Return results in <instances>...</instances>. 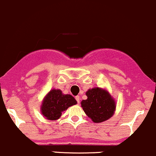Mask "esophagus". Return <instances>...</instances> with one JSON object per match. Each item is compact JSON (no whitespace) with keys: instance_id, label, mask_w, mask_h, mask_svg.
Here are the masks:
<instances>
[{"instance_id":"obj_1","label":"esophagus","mask_w":156,"mask_h":156,"mask_svg":"<svg viewBox=\"0 0 156 156\" xmlns=\"http://www.w3.org/2000/svg\"><path fill=\"white\" fill-rule=\"evenodd\" d=\"M75 98H76V101H77V103L79 104V103H80V96H79V95L76 96V97H75Z\"/></svg>"}]
</instances>
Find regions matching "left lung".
Segmentation results:
<instances>
[{
	"mask_svg": "<svg viewBox=\"0 0 156 156\" xmlns=\"http://www.w3.org/2000/svg\"><path fill=\"white\" fill-rule=\"evenodd\" d=\"M86 94L87 99L82 101L81 107L93 122H103L114 115L116 103L107 89L94 87L88 90Z\"/></svg>",
	"mask_w": 156,
	"mask_h": 156,
	"instance_id": "1",
	"label": "left lung"
}]
</instances>
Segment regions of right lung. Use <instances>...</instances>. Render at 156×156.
Listing matches in <instances>:
<instances>
[{"mask_svg":"<svg viewBox=\"0 0 156 156\" xmlns=\"http://www.w3.org/2000/svg\"><path fill=\"white\" fill-rule=\"evenodd\" d=\"M77 104L71 94H65L60 89H51L43 98L41 106V112L43 117L48 120L58 119L62 112L68 107Z\"/></svg>","mask_w":156,"mask_h":156,"instance_id":"1","label":"right lung"}]
</instances>
